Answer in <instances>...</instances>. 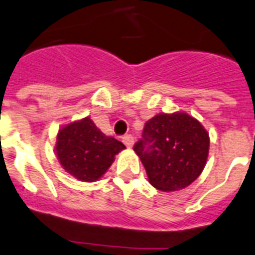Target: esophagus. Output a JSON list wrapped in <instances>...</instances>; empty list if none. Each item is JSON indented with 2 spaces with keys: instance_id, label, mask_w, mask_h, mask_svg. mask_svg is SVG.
I'll use <instances>...</instances> for the list:
<instances>
[{
  "instance_id": "34e87169",
  "label": "esophagus",
  "mask_w": 255,
  "mask_h": 255,
  "mask_svg": "<svg viewBox=\"0 0 255 255\" xmlns=\"http://www.w3.org/2000/svg\"><path fill=\"white\" fill-rule=\"evenodd\" d=\"M123 142H124V144L126 145V147H129V148H131L132 144H134V138H132V135L128 134V135H124L123 136Z\"/></svg>"
}]
</instances>
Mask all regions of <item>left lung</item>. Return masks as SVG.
Listing matches in <instances>:
<instances>
[{
  "label": "left lung",
  "mask_w": 255,
  "mask_h": 255,
  "mask_svg": "<svg viewBox=\"0 0 255 255\" xmlns=\"http://www.w3.org/2000/svg\"><path fill=\"white\" fill-rule=\"evenodd\" d=\"M209 134L187 113H160L145 123L134 151L144 165L149 183L170 192L199 178L209 153Z\"/></svg>",
  "instance_id": "8db88e82"
}]
</instances>
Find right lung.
<instances>
[{"instance_id": "obj_1", "label": "right lung", "mask_w": 255, "mask_h": 255, "mask_svg": "<svg viewBox=\"0 0 255 255\" xmlns=\"http://www.w3.org/2000/svg\"><path fill=\"white\" fill-rule=\"evenodd\" d=\"M125 145L98 129L89 117L64 126L56 138V156L65 171L82 182L98 180Z\"/></svg>"}]
</instances>
